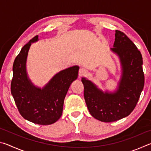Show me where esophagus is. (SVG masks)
Wrapping results in <instances>:
<instances>
[{
	"instance_id": "34e87169",
	"label": "esophagus",
	"mask_w": 151,
	"mask_h": 151,
	"mask_svg": "<svg viewBox=\"0 0 151 151\" xmlns=\"http://www.w3.org/2000/svg\"><path fill=\"white\" fill-rule=\"evenodd\" d=\"M86 74H87V70H86L85 68H80V70H79V72H78V75H79V77H81V76H83L86 75Z\"/></svg>"
}]
</instances>
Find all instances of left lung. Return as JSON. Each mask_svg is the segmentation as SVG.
I'll return each mask as SVG.
<instances>
[{
	"mask_svg": "<svg viewBox=\"0 0 151 151\" xmlns=\"http://www.w3.org/2000/svg\"><path fill=\"white\" fill-rule=\"evenodd\" d=\"M111 50L121 58L122 76L119 89L114 93H103L91 81L82 78L84 97L89 112L102 122L118 121L131 113L139 101L145 85L142 57L129 37L116 30Z\"/></svg>",
	"mask_w": 151,
	"mask_h": 151,
	"instance_id": "8db88e82",
	"label": "left lung"
}]
</instances>
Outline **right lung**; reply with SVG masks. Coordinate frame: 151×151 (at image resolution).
Wrapping results in <instances>:
<instances>
[{
    "instance_id": "add662e5",
    "label": "right lung",
    "mask_w": 151,
    "mask_h": 151,
    "mask_svg": "<svg viewBox=\"0 0 151 151\" xmlns=\"http://www.w3.org/2000/svg\"><path fill=\"white\" fill-rule=\"evenodd\" d=\"M35 36L22 48L15 58L11 91L19 112L24 119L35 124H50L62 115L64 100L68 88L78 77L79 67L73 66L56 75L42 89L36 88L28 79L26 61Z\"/></svg>"
}]
</instances>
